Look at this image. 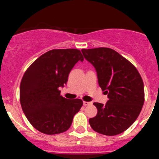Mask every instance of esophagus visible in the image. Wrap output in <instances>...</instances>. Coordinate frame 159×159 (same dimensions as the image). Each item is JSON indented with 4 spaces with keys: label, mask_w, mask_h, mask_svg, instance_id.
<instances>
[{
    "label": "esophagus",
    "mask_w": 159,
    "mask_h": 159,
    "mask_svg": "<svg viewBox=\"0 0 159 159\" xmlns=\"http://www.w3.org/2000/svg\"><path fill=\"white\" fill-rule=\"evenodd\" d=\"M83 104H84V106H87V105H91V102H83Z\"/></svg>",
    "instance_id": "obj_1"
}]
</instances>
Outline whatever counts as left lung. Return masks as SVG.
Segmentation results:
<instances>
[{
  "mask_svg": "<svg viewBox=\"0 0 159 159\" xmlns=\"http://www.w3.org/2000/svg\"><path fill=\"white\" fill-rule=\"evenodd\" d=\"M84 58L95 68L98 84L108 101L94 102L95 117L91 129L113 136L127 130L139 117L145 102L144 83L137 68L125 57L108 48L82 49Z\"/></svg>",
  "mask_w": 159,
  "mask_h": 159,
  "instance_id": "8db88e82",
  "label": "left lung"
}]
</instances>
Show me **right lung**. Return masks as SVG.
Listing matches in <instances>:
<instances>
[{
    "mask_svg": "<svg viewBox=\"0 0 159 159\" xmlns=\"http://www.w3.org/2000/svg\"><path fill=\"white\" fill-rule=\"evenodd\" d=\"M78 61H84L79 50L53 49L36 59L24 74L20 85V105L38 131L46 134L66 131L82 107L81 99L65 98L59 90L67 83Z\"/></svg>",
    "mask_w": 159,
    "mask_h": 159,
    "instance_id": "right-lung-1",
    "label": "right lung"
}]
</instances>
